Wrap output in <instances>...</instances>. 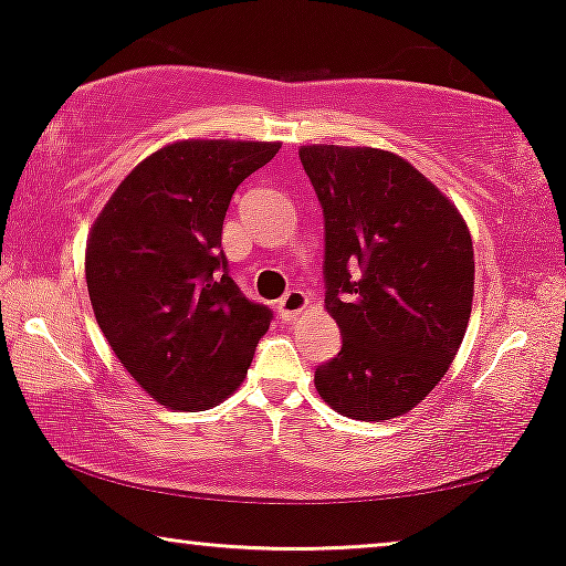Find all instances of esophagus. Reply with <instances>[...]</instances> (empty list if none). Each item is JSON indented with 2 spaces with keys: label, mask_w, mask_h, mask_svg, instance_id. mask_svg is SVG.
<instances>
[{
  "label": "esophagus",
  "mask_w": 566,
  "mask_h": 566,
  "mask_svg": "<svg viewBox=\"0 0 566 566\" xmlns=\"http://www.w3.org/2000/svg\"><path fill=\"white\" fill-rule=\"evenodd\" d=\"M306 304H308L306 293L301 289H291L281 301H277V314H281V319L293 322L301 312H304Z\"/></svg>",
  "instance_id": "esophagus-1"
}]
</instances>
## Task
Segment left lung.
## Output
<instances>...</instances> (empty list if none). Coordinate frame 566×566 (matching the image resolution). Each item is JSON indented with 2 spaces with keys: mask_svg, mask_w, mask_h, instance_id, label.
I'll list each match as a JSON object with an SVG mask.
<instances>
[{
  "mask_svg": "<svg viewBox=\"0 0 566 566\" xmlns=\"http://www.w3.org/2000/svg\"><path fill=\"white\" fill-rule=\"evenodd\" d=\"M298 157L324 213V306L343 335L316 391L353 420H391L436 389L467 335V221L391 151L314 144Z\"/></svg>",
  "mask_w": 566,
  "mask_h": 566,
  "instance_id": "1",
  "label": "left lung"
}]
</instances>
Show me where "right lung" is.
Masks as SVG:
<instances>
[{"mask_svg": "<svg viewBox=\"0 0 566 566\" xmlns=\"http://www.w3.org/2000/svg\"><path fill=\"white\" fill-rule=\"evenodd\" d=\"M275 142L169 144L118 185L87 239L95 319L123 368L172 409L239 389L273 312L229 277L221 229L231 196Z\"/></svg>", "mask_w": 566, "mask_h": 566, "instance_id": "obj_1", "label": "right lung"}]
</instances>
